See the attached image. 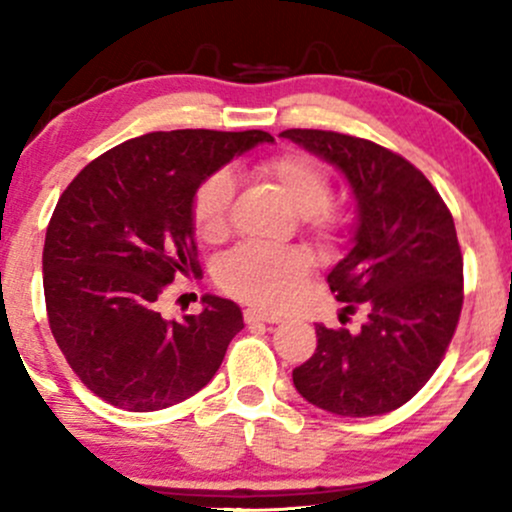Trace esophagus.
Returning <instances> with one entry per match:
<instances>
[{"label":"esophagus","instance_id":"obj_1","mask_svg":"<svg viewBox=\"0 0 512 512\" xmlns=\"http://www.w3.org/2000/svg\"><path fill=\"white\" fill-rule=\"evenodd\" d=\"M243 317H245V322H248V325H257V322H267V325H274V322H281V317L260 313V310H255V308L245 310Z\"/></svg>","mask_w":512,"mask_h":512}]
</instances>
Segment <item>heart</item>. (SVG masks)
I'll list each match as a JSON object with an SVG mask.
<instances>
[{
  "mask_svg": "<svg viewBox=\"0 0 512 512\" xmlns=\"http://www.w3.org/2000/svg\"><path fill=\"white\" fill-rule=\"evenodd\" d=\"M257 175L269 180L298 214L315 240H332L342 228L344 216L332 199L330 173L303 154H281L257 166ZM233 199V180L226 170H216L202 180L192 197V226L207 243H219L228 233V211ZM310 257L301 248H264L240 245L219 264V286L228 296L262 310H284L296 301Z\"/></svg>",
  "mask_w": 512,
  "mask_h": 512,
  "instance_id": "obj_1",
  "label": "heart"
}]
</instances>
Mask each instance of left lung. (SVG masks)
Masks as SVG:
<instances>
[{
  "label": "left lung",
  "mask_w": 512,
  "mask_h": 512,
  "mask_svg": "<svg viewBox=\"0 0 512 512\" xmlns=\"http://www.w3.org/2000/svg\"><path fill=\"white\" fill-rule=\"evenodd\" d=\"M281 137L337 166L358 202L354 248L327 274L344 320L317 325L315 354L293 385L339 416H378L407 404L443 361L462 313V250L443 197L407 158L330 129H286Z\"/></svg>",
  "instance_id": "8db88e82"
}]
</instances>
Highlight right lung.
Returning <instances> with one entry per match:
<instances>
[{"instance_id":"obj_1","label":"right lung","mask_w":512,"mask_h":512,"mask_svg":"<svg viewBox=\"0 0 512 512\" xmlns=\"http://www.w3.org/2000/svg\"><path fill=\"white\" fill-rule=\"evenodd\" d=\"M260 142L262 129H173L127 139L91 161L62 192L45 233L43 289L52 337L93 395L156 411L214 378L243 330L233 301L166 320L158 301L197 274L192 197L204 178Z\"/></svg>"}]
</instances>
